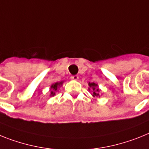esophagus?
Segmentation results:
<instances>
[{
  "mask_svg": "<svg viewBox=\"0 0 149 149\" xmlns=\"http://www.w3.org/2000/svg\"><path fill=\"white\" fill-rule=\"evenodd\" d=\"M79 76H71V79L73 80H78Z\"/></svg>",
  "mask_w": 149,
  "mask_h": 149,
  "instance_id": "esophagus-1",
  "label": "esophagus"
}]
</instances>
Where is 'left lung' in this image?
Here are the masks:
<instances>
[{
	"mask_svg": "<svg viewBox=\"0 0 149 149\" xmlns=\"http://www.w3.org/2000/svg\"><path fill=\"white\" fill-rule=\"evenodd\" d=\"M88 85L92 90V96L94 97H100V89L97 88V85L94 82H89ZM89 91H90V88H89Z\"/></svg>",
	"mask_w": 149,
	"mask_h": 149,
	"instance_id": "left-lung-1",
	"label": "left lung"
}]
</instances>
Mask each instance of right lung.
<instances>
[{
    "label": "right lung",
    "mask_w": 149,
    "mask_h": 149,
    "mask_svg": "<svg viewBox=\"0 0 149 149\" xmlns=\"http://www.w3.org/2000/svg\"><path fill=\"white\" fill-rule=\"evenodd\" d=\"M64 82H55V83L52 84L50 87V90H51V94L50 96H54L55 94V92L58 91V88L61 87Z\"/></svg>",
    "instance_id": "add662e5"
}]
</instances>
